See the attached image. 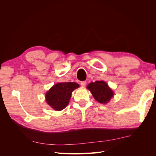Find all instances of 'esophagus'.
Masks as SVG:
<instances>
[{
  "label": "esophagus",
  "instance_id": "34e87169",
  "mask_svg": "<svg viewBox=\"0 0 156 156\" xmlns=\"http://www.w3.org/2000/svg\"><path fill=\"white\" fill-rule=\"evenodd\" d=\"M86 84H87V82H86V81H82V82L81 83V87H85Z\"/></svg>",
  "mask_w": 156,
  "mask_h": 156
}]
</instances>
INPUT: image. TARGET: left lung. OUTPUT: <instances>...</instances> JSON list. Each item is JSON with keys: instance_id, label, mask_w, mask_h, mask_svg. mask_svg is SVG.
Listing matches in <instances>:
<instances>
[{"instance_id": "8db88e82", "label": "left lung", "mask_w": 156, "mask_h": 156, "mask_svg": "<svg viewBox=\"0 0 156 156\" xmlns=\"http://www.w3.org/2000/svg\"><path fill=\"white\" fill-rule=\"evenodd\" d=\"M87 88L91 92L94 99L99 103H107L114 96L112 90L103 81H97L90 83Z\"/></svg>"}]
</instances>
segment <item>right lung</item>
Segmentation results:
<instances>
[{"instance_id":"1","label":"right lung","mask_w":156,"mask_h":156,"mask_svg":"<svg viewBox=\"0 0 156 156\" xmlns=\"http://www.w3.org/2000/svg\"><path fill=\"white\" fill-rule=\"evenodd\" d=\"M79 87V84L73 82L56 83L46 93L45 100L53 109L61 111L66 107L72 92Z\"/></svg>"}]
</instances>
